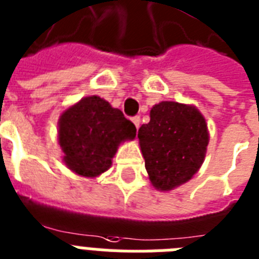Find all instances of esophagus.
<instances>
[{"instance_id":"esophagus-1","label":"esophagus","mask_w":259,"mask_h":259,"mask_svg":"<svg viewBox=\"0 0 259 259\" xmlns=\"http://www.w3.org/2000/svg\"><path fill=\"white\" fill-rule=\"evenodd\" d=\"M132 122H133L134 125H136V127H137V129H138V127H140L141 118H140V117H138V115H136V117H133V118H132Z\"/></svg>"}]
</instances>
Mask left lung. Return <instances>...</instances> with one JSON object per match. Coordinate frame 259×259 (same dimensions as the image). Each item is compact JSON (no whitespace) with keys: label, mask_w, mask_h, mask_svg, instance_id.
<instances>
[{"label":"left lung","mask_w":259,"mask_h":259,"mask_svg":"<svg viewBox=\"0 0 259 259\" xmlns=\"http://www.w3.org/2000/svg\"><path fill=\"white\" fill-rule=\"evenodd\" d=\"M149 180L157 190L186 184L202 165L209 144L203 115L193 105L162 101L150 110V121L138 130Z\"/></svg>","instance_id":"obj_1"}]
</instances>
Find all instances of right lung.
Instances as JSON below:
<instances>
[{"instance_id":"obj_1","label":"right lung","mask_w":259,"mask_h":259,"mask_svg":"<svg viewBox=\"0 0 259 259\" xmlns=\"http://www.w3.org/2000/svg\"><path fill=\"white\" fill-rule=\"evenodd\" d=\"M134 123L98 96L82 98L61 114L58 142L64 162L82 177L94 178L109 169L119 144L136 138Z\"/></svg>"}]
</instances>
